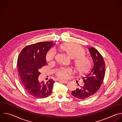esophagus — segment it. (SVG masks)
Instances as JSON below:
<instances>
[{"label":"esophagus","mask_w":122,"mask_h":122,"mask_svg":"<svg viewBox=\"0 0 122 122\" xmlns=\"http://www.w3.org/2000/svg\"><path fill=\"white\" fill-rule=\"evenodd\" d=\"M59 81H60V82H63V83H65V84H66V83L68 82L67 81L62 80H61V79H59Z\"/></svg>","instance_id":"obj_1"}]
</instances>
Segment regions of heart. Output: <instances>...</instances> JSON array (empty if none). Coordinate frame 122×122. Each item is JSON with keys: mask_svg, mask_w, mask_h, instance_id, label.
Listing matches in <instances>:
<instances>
[{"mask_svg": "<svg viewBox=\"0 0 122 122\" xmlns=\"http://www.w3.org/2000/svg\"><path fill=\"white\" fill-rule=\"evenodd\" d=\"M60 49L65 52L70 58H73V63L76 70L79 72L83 73L87 71L91 66L92 60L86 56L85 50L79 45L71 42L66 43L60 46ZM55 51L51 49L46 56L47 61H51L55 57ZM72 73L69 68H60L56 72L57 76L62 79H66Z\"/></svg>", "mask_w": 122, "mask_h": 122, "instance_id": "1", "label": "heart"}]
</instances>
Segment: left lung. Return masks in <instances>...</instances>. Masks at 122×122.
I'll list each match as a JSON object with an SVG mask.
<instances>
[{
	"mask_svg": "<svg viewBox=\"0 0 122 122\" xmlns=\"http://www.w3.org/2000/svg\"><path fill=\"white\" fill-rule=\"evenodd\" d=\"M89 50L93 60L94 65L89 73L83 77L85 84L73 91L71 94L75 98L84 100L95 94L102 85L105 74V65L103 58L99 52L93 47Z\"/></svg>",
	"mask_w": 122,
	"mask_h": 122,
	"instance_id": "8db88e82",
	"label": "left lung"
}]
</instances>
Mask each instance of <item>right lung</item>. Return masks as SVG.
<instances>
[{
	"mask_svg": "<svg viewBox=\"0 0 122 122\" xmlns=\"http://www.w3.org/2000/svg\"><path fill=\"white\" fill-rule=\"evenodd\" d=\"M53 42H40L25 47L18 58L17 66L19 76L25 91L37 98H45L52 92L55 81L49 79L45 83L40 82V69L46 65V56Z\"/></svg>",
	"mask_w": 122,
	"mask_h": 122,
	"instance_id": "1",
	"label": "right lung"
}]
</instances>
